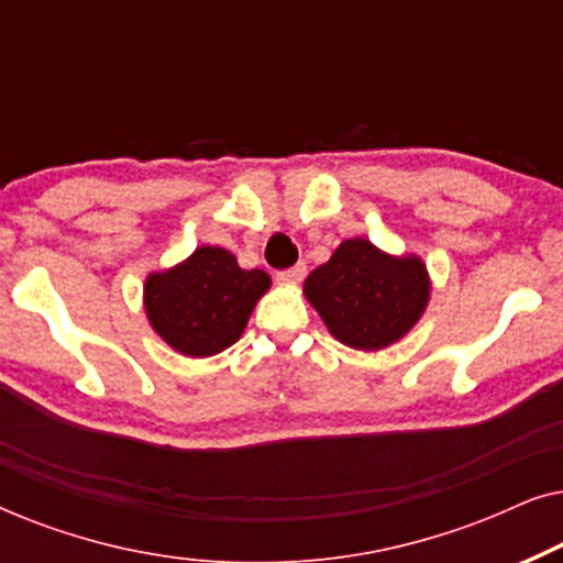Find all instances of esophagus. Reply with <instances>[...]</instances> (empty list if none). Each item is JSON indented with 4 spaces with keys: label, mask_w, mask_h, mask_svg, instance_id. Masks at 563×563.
<instances>
[{
    "label": "esophagus",
    "mask_w": 563,
    "mask_h": 563,
    "mask_svg": "<svg viewBox=\"0 0 563 563\" xmlns=\"http://www.w3.org/2000/svg\"><path fill=\"white\" fill-rule=\"evenodd\" d=\"M307 276V266L305 264H295L291 268H284V272H276V279L284 284H297Z\"/></svg>",
    "instance_id": "obj_1"
}]
</instances>
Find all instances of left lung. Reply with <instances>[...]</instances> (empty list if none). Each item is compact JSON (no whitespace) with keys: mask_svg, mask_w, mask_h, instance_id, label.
Instances as JSON below:
<instances>
[{"mask_svg":"<svg viewBox=\"0 0 563 563\" xmlns=\"http://www.w3.org/2000/svg\"><path fill=\"white\" fill-rule=\"evenodd\" d=\"M305 295L338 341L379 351L420 320L430 284L420 258L387 256L364 238H353L307 276Z\"/></svg>","mask_w":563,"mask_h":563,"instance_id":"1","label":"left lung"}]
</instances>
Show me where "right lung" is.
I'll return each mask as SVG.
<instances>
[{"instance_id":"obj_1","label":"right lung","mask_w":563,"mask_h":563,"mask_svg":"<svg viewBox=\"0 0 563 563\" xmlns=\"http://www.w3.org/2000/svg\"><path fill=\"white\" fill-rule=\"evenodd\" d=\"M266 272L238 266L233 253L202 245L172 272L145 282V312L156 333L184 356H212L241 338L268 289Z\"/></svg>"}]
</instances>
